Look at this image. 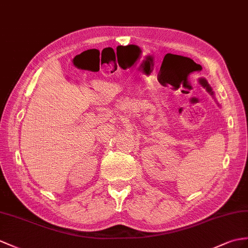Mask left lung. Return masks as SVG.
Wrapping results in <instances>:
<instances>
[{
  "mask_svg": "<svg viewBox=\"0 0 248 248\" xmlns=\"http://www.w3.org/2000/svg\"><path fill=\"white\" fill-rule=\"evenodd\" d=\"M199 83H200V85L205 89V90H206V92L211 95V96H213V98L215 99V101L217 102V100H216V98H215V93H214V90H213V87H211L210 85H209V83L207 82V80H206V78H199ZM217 104H218L219 106H220V104L218 103V102H217Z\"/></svg>",
  "mask_w": 248,
  "mask_h": 248,
  "instance_id": "8db88e82",
  "label": "left lung"
}]
</instances>
